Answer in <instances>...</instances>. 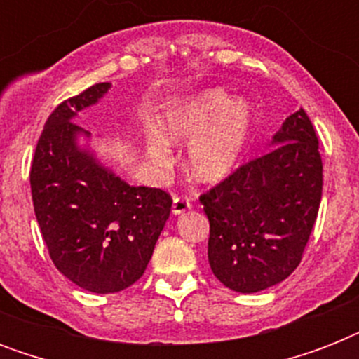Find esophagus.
Returning <instances> with one entry per match:
<instances>
[{
  "label": "esophagus",
  "instance_id": "esophagus-1",
  "mask_svg": "<svg viewBox=\"0 0 359 359\" xmlns=\"http://www.w3.org/2000/svg\"><path fill=\"white\" fill-rule=\"evenodd\" d=\"M190 208H191V203L188 197H175L173 199V207H171V210H173L175 216L184 214L186 210H190Z\"/></svg>",
  "mask_w": 359,
  "mask_h": 359
}]
</instances>
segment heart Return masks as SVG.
Wrapping results in <instances>:
<instances>
[{"instance_id": "b5f03b06", "label": "heart", "mask_w": 359, "mask_h": 359, "mask_svg": "<svg viewBox=\"0 0 359 359\" xmlns=\"http://www.w3.org/2000/svg\"><path fill=\"white\" fill-rule=\"evenodd\" d=\"M255 123V109L244 98L212 87L190 97L173 109L163 123L161 135H149L147 156L156 168L173 162L169 143L188 145V173L203 184L227 179L250 140Z\"/></svg>"}]
</instances>
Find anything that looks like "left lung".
I'll list each match as a JSON object with an SVG mask.
<instances>
[{
  "label": "left lung",
  "instance_id": "left-lung-1",
  "mask_svg": "<svg viewBox=\"0 0 359 359\" xmlns=\"http://www.w3.org/2000/svg\"><path fill=\"white\" fill-rule=\"evenodd\" d=\"M323 197V160L304 109L289 115L266 152L201 196L210 222L208 262L227 289L251 294L300 264Z\"/></svg>",
  "mask_w": 359,
  "mask_h": 359
}]
</instances>
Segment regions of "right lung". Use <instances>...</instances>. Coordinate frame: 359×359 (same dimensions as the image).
<instances>
[{
  "mask_svg": "<svg viewBox=\"0 0 359 359\" xmlns=\"http://www.w3.org/2000/svg\"><path fill=\"white\" fill-rule=\"evenodd\" d=\"M109 89L111 83H97L53 109L29 173L36 222L53 264L97 294L119 292L143 276L171 212L165 191L121 179L91 147V132L74 123Z\"/></svg>",
  "mask_w": 359,
  "mask_h": 359,
  "instance_id": "add662e5",
  "label": "right lung"
}]
</instances>
